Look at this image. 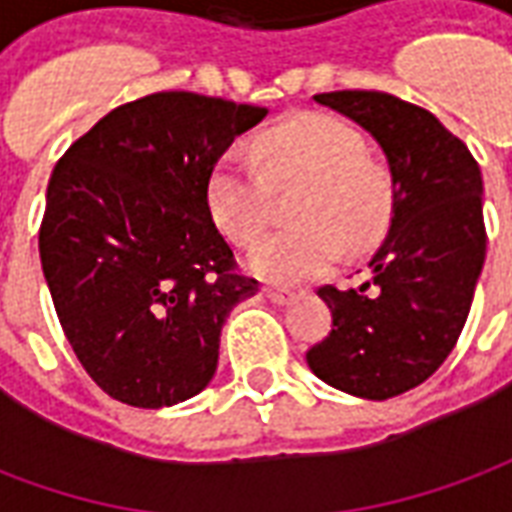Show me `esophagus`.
<instances>
[{"mask_svg": "<svg viewBox=\"0 0 512 512\" xmlns=\"http://www.w3.org/2000/svg\"><path fill=\"white\" fill-rule=\"evenodd\" d=\"M263 293H266L268 301H274V304H288V301L296 299V290L274 288V285H268V288H263Z\"/></svg>", "mask_w": 512, "mask_h": 512, "instance_id": "1", "label": "esophagus"}]
</instances>
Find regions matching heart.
Segmentation results:
<instances>
[{"instance_id":"b5f03b06","label":"heart","mask_w":512,"mask_h":512,"mask_svg":"<svg viewBox=\"0 0 512 512\" xmlns=\"http://www.w3.org/2000/svg\"><path fill=\"white\" fill-rule=\"evenodd\" d=\"M301 186L293 222L252 255V271L268 282L296 285L326 274L351 249L384 235L395 183L367 156L365 136L343 117L299 112L255 139V161L227 150L208 175V211L235 246H255L274 213V191Z\"/></svg>"}]
</instances>
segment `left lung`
<instances>
[{"mask_svg":"<svg viewBox=\"0 0 512 512\" xmlns=\"http://www.w3.org/2000/svg\"><path fill=\"white\" fill-rule=\"evenodd\" d=\"M315 101L376 136L395 205L370 282L318 288L332 332L307 351V365L348 395L386 400L433 376L461 337L485 260L483 178L469 147L422 106L376 90Z\"/></svg>","mask_w":512,"mask_h":512,"instance_id":"8db88e82","label":"left lung"}]
</instances>
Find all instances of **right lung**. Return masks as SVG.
<instances>
[{"label":"right lung","mask_w":512,"mask_h":512,"mask_svg":"<svg viewBox=\"0 0 512 512\" xmlns=\"http://www.w3.org/2000/svg\"><path fill=\"white\" fill-rule=\"evenodd\" d=\"M268 109L183 90L117 106L51 172L38 246L87 376L136 408L202 392L219 334L260 282L208 211V175Z\"/></svg>","instance_id":"obj_1"}]
</instances>
